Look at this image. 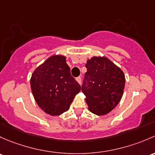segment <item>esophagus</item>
<instances>
[{"instance_id": "esophagus-1", "label": "esophagus", "mask_w": 155, "mask_h": 155, "mask_svg": "<svg viewBox=\"0 0 155 155\" xmlns=\"http://www.w3.org/2000/svg\"><path fill=\"white\" fill-rule=\"evenodd\" d=\"M76 81H78V83L79 84H81V77H78L76 78Z\"/></svg>"}]
</instances>
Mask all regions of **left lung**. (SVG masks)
Returning a JSON list of instances; mask_svg holds the SVG:
<instances>
[{
	"instance_id": "obj_1",
	"label": "left lung",
	"mask_w": 155,
	"mask_h": 155,
	"mask_svg": "<svg viewBox=\"0 0 155 155\" xmlns=\"http://www.w3.org/2000/svg\"><path fill=\"white\" fill-rule=\"evenodd\" d=\"M81 90L90 112L107 114L119 103L125 84L123 71L105 57H93L86 64Z\"/></svg>"
}]
</instances>
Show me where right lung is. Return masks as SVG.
<instances>
[{
	"label": "right lung",
	"mask_w": 155,
	"mask_h": 155,
	"mask_svg": "<svg viewBox=\"0 0 155 155\" xmlns=\"http://www.w3.org/2000/svg\"><path fill=\"white\" fill-rule=\"evenodd\" d=\"M66 57L53 55L35 69L30 87L39 107L51 116H59L70 107L81 86L70 72Z\"/></svg>",
	"instance_id": "obj_1"
}]
</instances>
